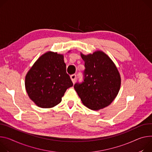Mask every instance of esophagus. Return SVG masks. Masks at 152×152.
Returning <instances> with one entry per match:
<instances>
[{
	"label": "esophagus",
	"instance_id": "34e87169",
	"mask_svg": "<svg viewBox=\"0 0 152 152\" xmlns=\"http://www.w3.org/2000/svg\"><path fill=\"white\" fill-rule=\"evenodd\" d=\"M70 78H71V79H72V80L73 83H75V80L76 79V75H72L70 76Z\"/></svg>",
	"mask_w": 152,
	"mask_h": 152
}]
</instances>
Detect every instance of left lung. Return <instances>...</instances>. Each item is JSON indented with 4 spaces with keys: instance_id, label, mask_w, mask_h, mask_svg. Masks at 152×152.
Masks as SVG:
<instances>
[{
    "instance_id": "left-lung-1",
    "label": "left lung",
    "mask_w": 152,
    "mask_h": 152,
    "mask_svg": "<svg viewBox=\"0 0 152 152\" xmlns=\"http://www.w3.org/2000/svg\"><path fill=\"white\" fill-rule=\"evenodd\" d=\"M84 81L74 88L82 102L88 108L98 110L111 104L121 87V76L114 62L102 51L84 55Z\"/></svg>"
}]
</instances>
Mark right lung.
Returning <instances> with one entry per match:
<instances>
[{
    "label": "right lung",
    "mask_w": 152,
    "mask_h": 152,
    "mask_svg": "<svg viewBox=\"0 0 152 152\" xmlns=\"http://www.w3.org/2000/svg\"><path fill=\"white\" fill-rule=\"evenodd\" d=\"M25 86L29 98L38 107L47 108L59 104L66 89L73 86L63 55L52 51L42 55L27 73Z\"/></svg>",
    "instance_id": "add662e5"
}]
</instances>
